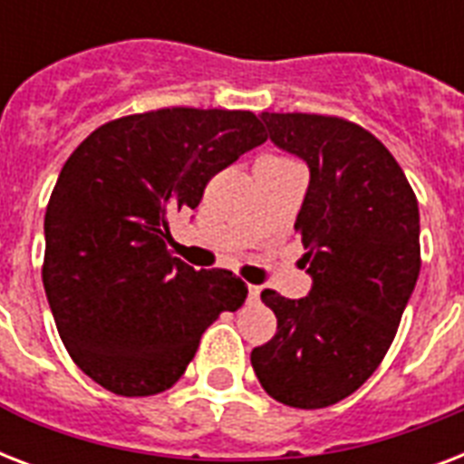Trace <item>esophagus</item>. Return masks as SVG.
<instances>
[{
  "label": "esophagus",
  "mask_w": 464,
  "mask_h": 464,
  "mask_svg": "<svg viewBox=\"0 0 464 464\" xmlns=\"http://www.w3.org/2000/svg\"><path fill=\"white\" fill-rule=\"evenodd\" d=\"M260 286H253V284H250V286H247V298H250V301H257V298H260Z\"/></svg>",
  "instance_id": "obj_1"
}]
</instances>
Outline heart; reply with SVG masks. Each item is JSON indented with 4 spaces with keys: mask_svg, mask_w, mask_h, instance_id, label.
I'll return each instance as SVG.
<instances>
[{
    "mask_svg": "<svg viewBox=\"0 0 464 464\" xmlns=\"http://www.w3.org/2000/svg\"><path fill=\"white\" fill-rule=\"evenodd\" d=\"M265 159H269V160H289V159H282V156H265Z\"/></svg>",
    "mask_w": 464,
    "mask_h": 464,
    "instance_id": "b5f03b06",
    "label": "heart"
}]
</instances>
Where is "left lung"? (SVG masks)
Wrapping results in <instances>:
<instances>
[{
  "label": "left lung",
  "instance_id": "1",
  "mask_svg": "<svg viewBox=\"0 0 464 464\" xmlns=\"http://www.w3.org/2000/svg\"><path fill=\"white\" fill-rule=\"evenodd\" d=\"M260 118L276 147L308 163L296 231L313 286L305 298L262 291L276 334L250 361L276 402L320 410L359 390L395 339L421 267L419 204L363 127L308 112Z\"/></svg>",
  "mask_w": 464,
  "mask_h": 464
}]
</instances>
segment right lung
Here are the masks:
<instances>
[{
    "instance_id": "right-lung-1",
    "label": "right lung",
    "mask_w": 464,
    "mask_h": 464,
    "mask_svg": "<svg viewBox=\"0 0 464 464\" xmlns=\"http://www.w3.org/2000/svg\"><path fill=\"white\" fill-rule=\"evenodd\" d=\"M267 141L250 111H163L98 127L62 168L45 211L43 286L74 363L115 395L173 388L204 330L246 304L228 269L168 250V217Z\"/></svg>"
}]
</instances>
